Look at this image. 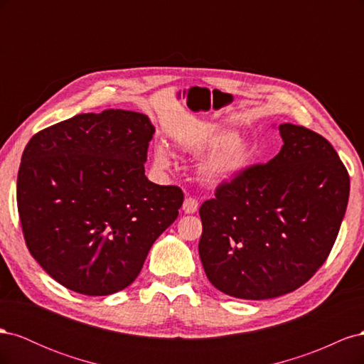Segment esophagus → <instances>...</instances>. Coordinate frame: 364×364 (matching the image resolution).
<instances>
[{
	"label": "esophagus",
	"mask_w": 364,
	"mask_h": 364,
	"mask_svg": "<svg viewBox=\"0 0 364 364\" xmlns=\"http://www.w3.org/2000/svg\"><path fill=\"white\" fill-rule=\"evenodd\" d=\"M182 209H183L185 214H194L197 209H199V202L193 199V197H186V199L183 200Z\"/></svg>",
	"instance_id": "1"
}]
</instances>
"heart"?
Segmentation results:
<instances>
[{"instance_id": "obj_1", "label": "heart", "mask_w": 364, "mask_h": 364, "mask_svg": "<svg viewBox=\"0 0 364 364\" xmlns=\"http://www.w3.org/2000/svg\"><path fill=\"white\" fill-rule=\"evenodd\" d=\"M188 149L196 155H206L197 165V174L203 182L211 185L237 179L245 173L253 158L249 142L238 138L237 132L230 129L217 130L196 139ZM153 162L159 170L171 168L173 156L167 146L156 144L153 147Z\"/></svg>"}]
</instances>
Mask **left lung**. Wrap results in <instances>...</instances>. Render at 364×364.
I'll return each instance as SVG.
<instances>
[{
  "instance_id": "8db88e82",
  "label": "left lung",
  "mask_w": 364,
  "mask_h": 364,
  "mask_svg": "<svg viewBox=\"0 0 364 364\" xmlns=\"http://www.w3.org/2000/svg\"><path fill=\"white\" fill-rule=\"evenodd\" d=\"M278 129V155L218 185L199 211L206 277L238 299L299 289L328 258L346 213L349 174L334 147L302 126Z\"/></svg>"
}]
</instances>
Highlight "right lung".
<instances>
[{"instance_id":"obj_1","label":"right lung","mask_w":364,"mask_h":364,"mask_svg":"<svg viewBox=\"0 0 364 364\" xmlns=\"http://www.w3.org/2000/svg\"><path fill=\"white\" fill-rule=\"evenodd\" d=\"M155 127L107 109L43 129L24 149L18 213L27 247L75 293L106 296L136 279L156 238L179 215V186L147 179Z\"/></svg>"}]
</instances>
